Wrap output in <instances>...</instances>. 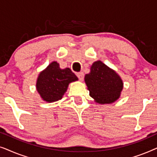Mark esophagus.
<instances>
[{"instance_id": "1", "label": "esophagus", "mask_w": 157, "mask_h": 157, "mask_svg": "<svg viewBox=\"0 0 157 157\" xmlns=\"http://www.w3.org/2000/svg\"><path fill=\"white\" fill-rule=\"evenodd\" d=\"M76 76H77V77H78V78L79 80H81V81H82L83 79V78H84V74H83V72H78V73H77Z\"/></svg>"}]
</instances>
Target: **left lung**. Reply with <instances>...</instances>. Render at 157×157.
Listing matches in <instances>:
<instances>
[{
	"label": "left lung",
	"instance_id": "obj_1",
	"mask_svg": "<svg viewBox=\"0 0 157 157\" xmlns=\"http://www.w3.org/2000/svg\"><path fill=\"white\" fill-rule=\"evenodd\" d=\"M89 95L100 104H109L119 98L123 82L114 71L101 61L92 64L91 71L85 76Z\"/></svg>",
	"mask_w": 157,
	"mask_h": 157
}]
</instances>
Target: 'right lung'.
Returning <instances> with one entry per match:
<instances>
[{
	"label": "right lung",
	"mask_w": 157,
	"mask_h": 157,
	"mask_svg": "<svg viewBox=\"0 0 157 157\" xmlns=\"http://www.w3.org/2000/svg\"><path fill=\"white\" fill-rule=\"evenodd\" d=\"M77 80L69 68L61 69L59 64L53 61L39 74L36 88L43 99L53 102L61 99L69 83Z\"/></svg>",
	"instance_id": "obj_1"
}]
</instances>
